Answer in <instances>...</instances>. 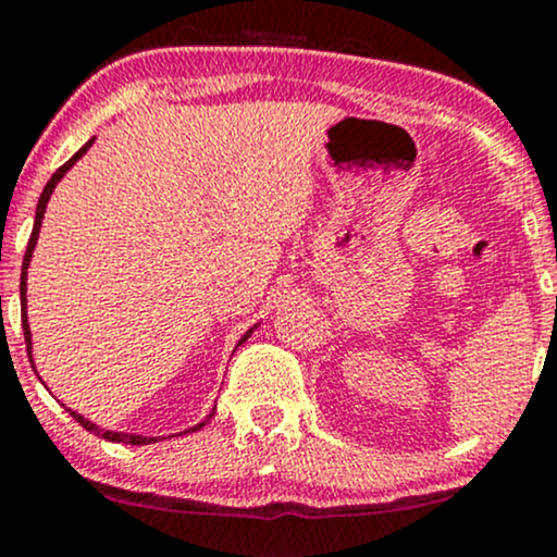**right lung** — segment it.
Returning a JSON list of instances; mask_svg holds the SVG:
<instances>
[{"instance_id": "1", "label": "right lung", "mask_w": 557, "mask_h": 557, "mask_svg": "<svg viewBox=\"0 0 557 557\" xmlns=\"http://www.w3.org/2000/svg\"><path fill=\"white\" fill-rule=\"evenodd\" d=\"M96 138H91L88 140L86 146H81L78 151H75L73 157L67 159L65 164H62L60 170L54 172L52 175V181H49L47 185H44V190H41V198H38V207H36V220H34V233H30V240H28V248H25V257H23V272H21V314H23V335H25V348H28V354L34 356V343H30V327H28V311H25V306H28V298H25V285H28V267H30V259H34V248H36V240H38V230H41V220H44V212H47V203H49V198H52V194H54V188H57V183L62 181V177H65V172L73 168L75 162H78V159L86 154L88 149H91V144H94ZM259 324H253L251 330L246 332V335L240 337L238 341V345H243L248 341V337H251V332L257 330ZM238 345H235V348H238ZM30 363H34V359H30ZM70 411V417H73L75 421H78V424L83 426V430H88V432H94L96 437H104V440H110V443H125V445H151V443H157V437H144V434H127V432H112V430H101V426H96L94 421H88V419H83L78 411H73V408H67ZM214 411L216 408H212V411H209V417L201 421V424H196V426H190V430H185V432H196V430H201L203 424H207L209 419L214 417Z\"/></svg>"}]
</instances>
